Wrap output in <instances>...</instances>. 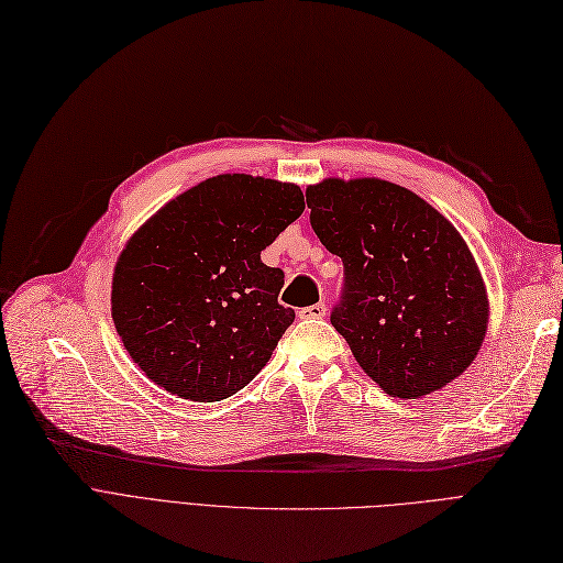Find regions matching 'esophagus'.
<instances>
[{"instance_id":"1","label":"esophagus","mask_w":563,"mask_h":563,"mask_svg":"<svg viewBox=\"0 0 563 563\" xmlns=\"http://www.w3.org/2000/svg\"><path fill=\"white\" fill-rule=\"evenodd\" d=\"M324 314H327V306L324 303H314V306H308V308L299 310L301 320H322Z\"/></svg>"}]
</instances>
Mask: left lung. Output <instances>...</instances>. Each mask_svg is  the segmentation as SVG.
I'll use <instances>...</instances> for the list:
<instances>
[{
  "instance_id": "8db88e82",
  "label": "left lung",
  "mask_w": 563,
  "mask_h": 563,
  "mask_svg": "<svg viewBox=\"0 0 563 563\" xmlns=\"http://www.w3.org/2000/svg\"><path fill=\"white\" fill-rule=\"evenodd\" d=\"M310 225L345 266L331 324L384 394L417 400L474 363L490 301L467 241L417 192L375 177L306 188Z\"/></svg>"
}]
</instances>
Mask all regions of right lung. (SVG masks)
Returning <instances> with one entry per match:
<instances>
[{
    "instance_id": "obj_1",
    "label": "right lung",
    "mask_w": 563,
    "mask_h": 563,
    "mask_svg": "<svg viewBox=\"0 0 563 563\" xmlns=\"http://www.w3.org/2000/svg\"><path fill=\"white\" fill-rule=\"evenodd\" d=\"M297 184L218 175L142 223L112 274V322L137 368L167 394L218 402L272 358L295 310L260 253L303 213Z\"/></svg>"
}]
</instances>
